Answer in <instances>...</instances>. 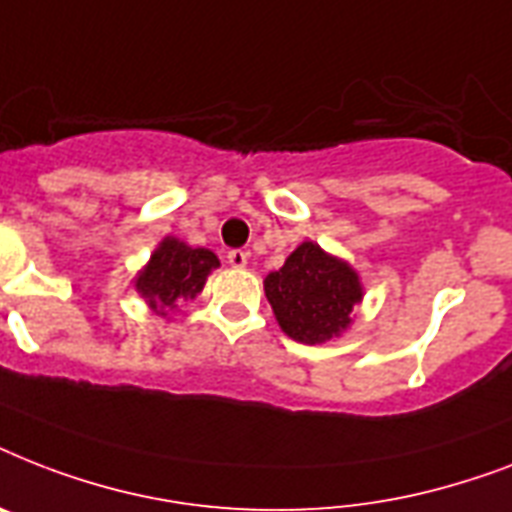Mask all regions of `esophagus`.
I'll return each mask as SVG.
<instances>
[{
	"label": "esophagus",
	"mask_w": 512,
	"mask_h": 512,
	"mask_svg": "<svg viewBox=\"0 0 512 512\" xmlns=\"http://www.w3.org/2000/svg\"><path fill=\"white\" fill-rule=\"evenodd\" d=\"M247 252H244V249H231V252H228V265H231V268H244V265H247Z\"/></svg>",
	"instance_id": "1"
}]
</instances>
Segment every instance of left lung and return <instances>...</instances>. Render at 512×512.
Segmentation results:
<instances>
[{
	"label": "left lung",
	"mask_w": 512,
	"mask_h": 512,
	"mask_svg": "<svg viewBox=\"0 0 512 512\" xmlns=\"http://www.w3.org/2000/svg\"><path fill=\"white\" fill-rule=\"evenodd\" d=\"M263 284L281 332L303 345L342 337L364 300V281L356 268L316 241H303Z\"/></svg>",
	"instance_id": "obj_1"
}]
</instances>
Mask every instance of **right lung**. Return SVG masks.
Segmentation results:
<instances>
[{"label": "right lung", "instance_id": "obj_1", "mask_svg": "<svg viewBox=\"0 0 512 512\" xmlns=\"http://www.w3.org/2000/svg\"><path fill=\"white\" fill-rule=\"evenodd\" d=\"M217 265L220 260L212 249L191 247L175 236H164L132 284L151 313L170 319L180 305L201 295Z\"/></svg>", "mask_w": 512, "mask_h": 512}]
</instances>
